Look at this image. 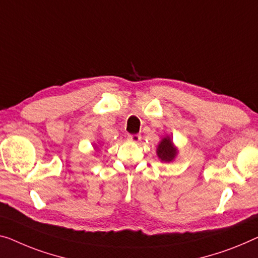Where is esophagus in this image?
<instances>
[{
  "label": "esophagus",
  "mask_w": 258,
  "mask_h": 258,
  "mask_svg": "<svg viewBox=\"0 0 258 258\" xmlns=\"http://www.w3.org/2000/svg\"><path fill=\"white\" fill-rule=\"evenodd\" d=\"M128 140L131 142L137 144V142H139L141 140V136H139V134H132V136H128Z\"/></svg>",
  "instance_id": "obj_1"
}]
</instances>
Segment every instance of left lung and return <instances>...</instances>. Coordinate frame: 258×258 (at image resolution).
<instances>
[{"mask_svg": "<svg viewBox=\"0 0 258 258\" xmlns=\"http://www.w3.org/2000/svg\"><path fill=\"white\" fill-rule=\"evenodd\" d=\"M156 155L161 162H172L178 155V148L176 147L170 136L163 137L156 146Z\"/></svg>", "mask_w": 258, "mask_h": 258, "instance_id": "8db88e82", "label": "left lung"}]
</instances>
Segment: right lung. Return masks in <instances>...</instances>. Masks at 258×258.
I'll return each instance as SVG.
<instances>
[{"mask_svg": "<svg viewBox=\"0 0 258 258\" xmlns=\"http://www.w3.org/2000/svg\"><path fill=\"white\" fill-rule=\"evenodd\" d=\"M94 149H95V152L97 153V151H98V144H95L94 145Z\"/></svg>", "mask_w": 258, "mask_h": 258, "instance_id": "add662e5", "label": "right lung"}]
</instances>
